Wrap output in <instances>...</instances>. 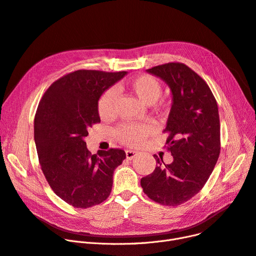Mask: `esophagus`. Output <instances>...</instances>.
Listing matches in <instances>:
<instances>
[{
	"mask_svg": "<svg viewBox=\"0 0 256 256\" xmlns=\"http://www.w3.org/2000/svg\"><path fill=\"white\" fill-rule=\"evenodd\" d=\"M136 155H138V152H135V151H131V150H127L126 151V158L128 160H132Z\"/></svg>",
	"mask_w": 256,
	"mask_h": 256,
	"instance_id": "esophagus-1",
	"label": "esophagus"
}]
</instances>
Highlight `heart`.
Wrapping results in <instances>:
<instances>
[{"instance_id": "obj_1", "label": "heart", "mask_w": 256, "mask_h": 256, "mask_svg": "<svg viewBox=\"0 0 256 256\" xmlns=\"http://www.w3.org/2000/svg\"><path fill=\"white\" fill-rule=\"evenodd\" d=\"M131 92L140 101L146 104L155 103L162 94V84L158 78L152 75H140L128 84ZM116 90L110 88L98 100V112L101 118H110L114 114ZM154 131V128L148 124H123L114 131L116 140L126 146H135L140 144L148 135Z\"/></svg>"}]
</instances>
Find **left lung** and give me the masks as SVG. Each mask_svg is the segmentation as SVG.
<instances>
[{
	"mask_svg": "<svg viewBox=\"0 0 256 256\" xmlns=\"http://www.w3.org/2000/svg\"><path fill=\"white\" fill-rule=\"evenodd\" d=\"M168 84L172 104L164 132L174 161L154 155L155 170L140 180L144 192L163 206L182 204L196 195L211 176L220 154V121L208 84L183 63L146 70Z\"/></svg>",
	"mask_w": 256,
	"mask_h": 256,
	"instance_id": "1",
	"label": "left lung"
}]
</instances>
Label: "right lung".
<instances>
[{"label":"right lung","mask_w":256,"mask_h":256,"mask_svg":"<svg viewBox=\"0 0 256 256\" xmlns=\"http://www.w3.org/2000/svg\"><path fill=\"white\" fill-rule=\"evenodd\" d=\"M126 74L76 70L52 82L39 102L34 138L41 170L52 191L74 208L106 200L114 172L126 158L120 148L92 155L84 142L88 129L100 123V96Z\"/></svg>","instance_id":"obj_1"}]
</instances>
